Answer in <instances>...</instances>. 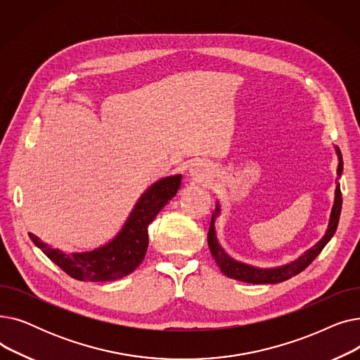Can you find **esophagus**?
<instances>
[{
  "mask_svg": "<svg viewBox=\"0 0 360 360\" xmlns=\"http://www.w3.org/2000/svg\"><path fill=\"white\" fill-rule=\"evenodd\" d=\"M190 176L198 182H202L212 176V170L204 163H194L190 169Z\"/></svg>",
  "mask_w": 360,
  "mask_h": 360,
  "instance_id": "esophagus-1",
  "label": "esophagus"
}]
</instances>
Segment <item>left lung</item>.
<instances>
[{
  "label": "left lung",
  "mask_w": 360,
  "mask_h": 360,
  "mask_svg": "<svg viewBox=\"0 0 360 360\" xmlns=\"http://www.w3.org/2000/svg\"><path fill=\"white\" fill-rule=\"evenodd\" d=\"M335 153L338 156L337 175L340 176L343 172V159H342V153H340V150L337 147H335ZM340 212H342V191H340V184L337 182L334 204L331 209L330 221H328V228L326 231V235L321 238L312 248H309L307 252L302 254L297 259L288 262V264H285V266H278V267H271V269L254 267V266H250V264L236 261L231 255L224 252V250L220 247L219 239L216 236V228H214L216 217L220 214L219 201L216 202V210L212 216V223H210V229H209V236H207V240H209L210 252H212L214 261L217 262L220 271L224 276L239 280V281L252 283V285H276V283L289 280L290 277L299 274L300 271H304L309 266V264L319 255V252L323 251V248L335 233L338 219H340Z\"/></svg>",
  "instance_id": "8db88e82"
}]
</instances>
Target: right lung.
<instances>
[{"instance_id": "1", "label": "right lung", "mask_w": 360, "mask_h": 360, "mask_svg": "<svg viewBox=\"0 0 360 360\" xmlns=\"http://www.w3.org/2000/svg\"><path fill=\"white\" fill-rule=\"evenodd\" d=\"M182 175H172L150 185L131 210L118 235L103 247L86 252L65 254L51 248L33 233L32 242L52 262L72 278L82 281H113L128 276L143 262L148 247V224L172 200L181 186Z\"/></svg>"}]
</instances>
